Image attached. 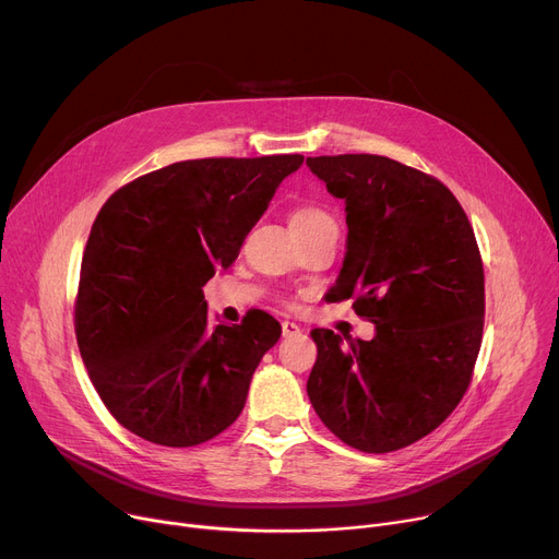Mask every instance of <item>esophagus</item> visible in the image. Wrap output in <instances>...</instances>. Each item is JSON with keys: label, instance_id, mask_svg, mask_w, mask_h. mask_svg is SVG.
Wrapping results in <instances>:
<instances>
[{"label": "esophagus", "instance_id": "obj_1", "mask_svg": "<svg viewBox=\"0 0 559 559\" xmlns=\"http://www.w3.org/2000/svg\"><path fill=\"white\" fill-rule=\"evenodd\" d=\"M281 329H283V337H292V335L301 333V329L295 324V321H283Z\"/></svg>", "mask_w": 559, "mask_h": 559}]
</instances>
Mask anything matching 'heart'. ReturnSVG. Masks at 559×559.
<instances>
[{
  "label": "heart",
  "mask_w": 559,
  "mask_h": 559,
  "mask_svg": "<svg viewBox=\"0 0 559 559\" xmlns=\"http://www.w3.org/2000/svg\"><path fill=\"white\" fill-rule=\"evenodd\" d=\"M289 226L292 233H310L324 226H335V219L326 209H321L317 203H301L289 213Z\"/></svg>",
  "instance_id": "heart-1"
}]
</instances>
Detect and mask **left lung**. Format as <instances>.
<instances>
[{
  "mask_svg": "<svg viewBox=\"0 0 559 559\" xmlns=\"http://www.w3.org/2000/svg\"><path fill=\"white\" fill-rule=\"evenodd\" d=\"M346 203V255L331 301L354 299L373 340L314 329L308 396L344 444L390 453L432 432L472 383L485 272L472 224L435 176L373 154L306 160Z\"/></svg>",
  "mask_w": 559,
  "mask_h": 559,
  "instance_id": "8db88e82",
  "label": "left lung"
}]
</instances>
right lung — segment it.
Returning <instances> with one entry per match:
<instances>
[{
    "label": "right lung",
    "mask_w": 559,
    "mask_h": 559,
    "mask_svg": "<svg viewBox=\"0 0 559 559\" xmlns=\"http://www.w3.org/2000/svg\"><path fill=\"white\" fill-rule=\"evenodd\" d=\"M301 154L181 160L108 197L74 304L83 365L108 413L160 447L209 442L240 417L281 324H211L203 285L228 270Z\"/></svg>",
    "instance_id": "1"
}]
</instances>
